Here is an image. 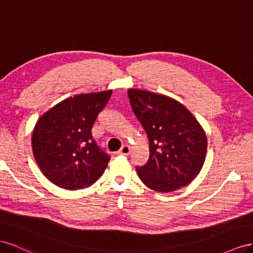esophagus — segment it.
Wrapping results in <instances>:
<instances>
[{
    "label": "esophagus",
    "mask_w": 253,
    "mask_h": 253,
    "mask_svg": "<svg viewBox=\"0 0 253 253\" xmlns=\"http://www.w3.org/2000/svg\"><path fill=\"white\" fill-rule=\"evenodd\" d=\"M130 151H131V148H130V146L125 145V146H123V147H122V148L119 150L118 155H122V156H128L129 154H130Z\"/></svg>",
    "instance_id": "esophagus-1"
}]
</instances>
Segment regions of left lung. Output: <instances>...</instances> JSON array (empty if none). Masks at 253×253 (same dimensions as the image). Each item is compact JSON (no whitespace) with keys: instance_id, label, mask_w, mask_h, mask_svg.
Listing matches in <instances>:
<instances>
[{"instance_id":"left-lung-1","label":"left lung","mask_w":253,"mask_h":253,"mask_svg":"<svg viewBox=\"0 0 253 253\" xmlns=\"http://www.w3.org/2000/svg\"><path fill=\"white\" fill-rule=\"evenodd\" d=\"M128 96L149 139V160L136 168L141 181L161 193L189 185L206 161L208 140L203 126L169 96L140 89H129Z\"/></svg>"}]
</instances>
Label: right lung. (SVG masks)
Instances as JSON below:
<instances>
[{"mask_svg":"<svg viewBox=\"0 0 253 253\" xmlns=\"http://www.w3.org/2000/svg\"><path fill=\"white\" fill-rule=\"evenodd\" d=\"M112 90L68 97L43 113L32 135L35 160L50 182L64 190L89 187L102 177L110 157L93 141L91 129Z\"/></svg>","mask_w":253,"mask_h":253,"instance_id":"1","label":"right lung"}]
</instances>
